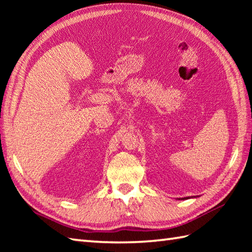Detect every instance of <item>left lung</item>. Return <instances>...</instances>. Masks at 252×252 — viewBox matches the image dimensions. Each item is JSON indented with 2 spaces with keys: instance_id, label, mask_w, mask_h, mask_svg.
Wrapping results in <instances>:
<instances>
[{
  "instance_id": "8db88e82",
  "label": "left lung",
  "mask_w": 252,
  "mask_h": 252,
  "mask_svg": "<svg viewBox=\"0 0 252 252\" xmlns=\"http://www.w3.org/2000/svg\"><path fill=\"white\" fill-rule=\"evenodd\" d=\"M185 199H186V198H185Z\"/></svg>"
}]
</instances>
